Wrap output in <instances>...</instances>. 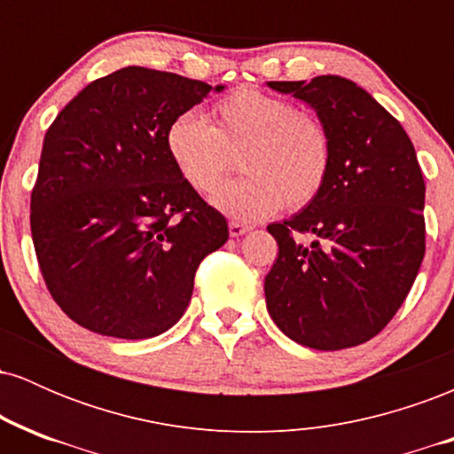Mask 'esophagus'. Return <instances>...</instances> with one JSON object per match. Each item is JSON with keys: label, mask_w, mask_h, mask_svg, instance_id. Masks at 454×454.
<instances>
[{"label": "esophagus", "mask_w": 454, "mask_h": 454, "mask_svg": "<svg viewBox=\"0 0 454 454\" xmlns=\"http://www.w3.org/2000/svg\"><path fill=\"white\" fill-rule=\"evenodd\" d=\"M228 231H231V237H241V234L249 232V226H245V223H239V222H231L228 223Z\"/></svg>", "instance_id": "34e87169"}]
</instances>
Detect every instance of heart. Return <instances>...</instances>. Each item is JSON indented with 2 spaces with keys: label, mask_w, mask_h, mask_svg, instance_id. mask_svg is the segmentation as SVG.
Returning <instances> with one entry per match:
<instances>
[{
  "label": "heart",
  "mask_w": 454,
  "mask_h": 454,
  "mask_svg": "<svg viewBox=\"0 0 454 454\" xmlns=\"http://www.w3.org/2000/svg\"><path fill=\"white\" fill-rule=\"evenodd\" d=\"M215 128L198 111L168 123L164 147L187 185L209 192L227 165V149L246 145V175L215 188L211 205L237 222H256L281 207L299 209L325 185L331 140L314 114L299 113L284 98L241 87L213 108Z\"/></svg>",
  "instance_id": "1"
}]
</instances>
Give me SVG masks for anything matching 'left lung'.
I'll return each instance as SVG.
<instances>
[{
  "label": "left lung",
  "instance_id": "1",
  "mask_svg": "<svg viewBox=\"0 0 454 454\" xmlns=\"http://www.w3.org/2000/svg\"><path fill=\"white\" fill-rule=\"evenodd\" d=\"M267 85L307 104L331 140V168L317 196L269 226L279 256L264 278L267 309L301 346H358L397 314L425 256V181L414 145L348 78ZM294 233H314L315 241L299 244Z\"/></svg>",
  "mask_w": 454,
  "mask_h": 454
}]
</instances>
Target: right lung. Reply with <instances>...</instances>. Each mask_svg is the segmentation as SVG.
<instances>
[{"label":"right lung","instance_id":"right-lung-1","mask_svg":"<svg viewBox=\"0 0 454 454\" xmlns=\"http://www.w3.org/2000/svg\"><path fill=\"white\" fill-rule=\"evenodd\" d=\"M223 85L128 66L90 82L44 137L31 237L57 305L76 325L149 340L190 305L228 223L175 170L168 123Z\"/></svg>","mask_w":454,"mask_h":454}]
</instances>
